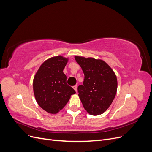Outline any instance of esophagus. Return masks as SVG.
Instances as JSON below:
<instances>
[{
  "instance_id": "obj_1",
  "label": "esophagus",
  "mask_w": 152,
  "mask_h": 152,
  "mask_svg": "<svg viewBox=\"0 0 152 152\" xmlns=\"http://www.w3.org/2000/svg\"><path fill=\"white\" fill-rule=\"evenodd\" d=\"M73 89H74V90L75 91V92H77V86L75 85V86H73Z\"/></svg>"
}]
</instances>
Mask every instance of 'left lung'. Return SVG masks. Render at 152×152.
Here are the masks:
<instances>
[{
	"mask_svg": "<svg viewBox=\"0 0 152 152\" xmlns=\"http://www.w3.org/2000/svg\"><path fill=\"white\" fill-rule=\"evenodd\" d=\"M84 74L83 85L78 87L79 96L87 112L99 115L107 110L115 97V73L102 59L75 56Z\"/></svg>",
	"mask_w": 152,
	"mask_h": 152,
	"instance_id": "8db88e82",
	"label": "left lung"
}]
</instances>
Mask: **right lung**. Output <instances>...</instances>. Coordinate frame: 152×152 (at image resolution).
Returning a JSON list of instances; mask_svg holds the SVG:
<instances>
[{
    "label": "right lung",
    "instance_id": "1",
    "mask_svg": "<svg viewBox=\"0 0 152 152\" xmlns=\"http://www.w3.org/2000/svg\"><path fill=\"white\" fill-rule=\"evenodd\" d=\"M68 58L54 56L45 60L36 72L33 89L36 102L45 112L56 114L65 107L75 90L66 84L63 69Z\"/></svg>",
    "mask_w": 152,
    "mask_h": 152
}]
</instances>
